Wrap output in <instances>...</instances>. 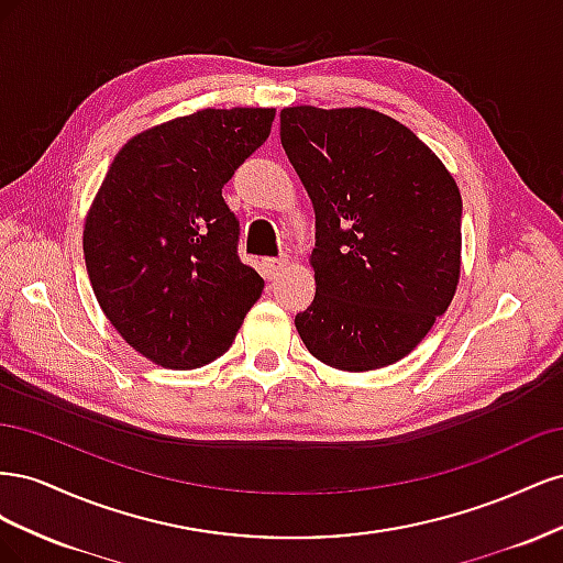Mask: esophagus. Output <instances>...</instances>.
Listing matches in <instances>:
<instances>
[{
    "label": "esophagus",
    "instance_id": "obj_1",
    "mask_svg": "<svg viewBox=\"0 0 563 563\" xmlns=\"http://www.w3.org/2000/svg\"><path fill=\"white\" fill-rule=\"evenodd\" d=\"M286 258L284 255H279V258H265L263 261V275H265V279H277L279 275H282V269L286 267Z\"/></svg>",
    "mask_w": 563,
    "mask_h": 563
}]
</instances>
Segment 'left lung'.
<instances>
[{
	"mask_svg": "<svg viewBox=\"0 0 563 563\" xmlns=\"http://www.w3.org/2000/svg\"><path fill=\"white\" fill-rule=\"evenodd\" d=\"M282 145L317 216V294L296 329L319 362H399L446 312L463 199L418 135L366 108L282 110Z\"/></svg>",
	"mask_w": 563,
	"mask_h": 563,
	"instance_id": "obj_1",
	"label": "left lung"
}]
</instances>
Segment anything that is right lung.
<instances>
[{"label":"right lung","instance_id":"add662e5","mask_svg":"<svg viewBox=\"0 0 563 563\" xmlns=\"http://www.w3.org/2000/svg\"><path fill=\"white\" fill-rule=\"evenodd\" d=\"M275 110H201L131 139L84 225V261L112 327L147 360H218L263 294L240 258L223 187L269 135Z\"/></svg>","mask_w":563,"mask_h":563}]
</instances>
